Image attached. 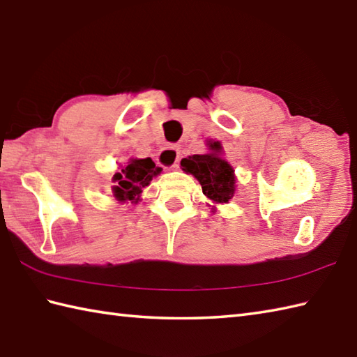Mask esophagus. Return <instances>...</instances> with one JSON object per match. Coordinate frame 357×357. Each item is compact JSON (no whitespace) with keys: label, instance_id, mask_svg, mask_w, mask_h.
Wrapping results in <instances>:
<instances>
[{"label":"esophagus","instance_id":"1","mask_svg":"<svg viewBox=\"0 0 357 357\" xmlns=\"http://www.w3.org/2000/svg\"><path fill=\"white\" fill-rule=\"evenodd\" d=\"M180 160V151L177 146H166L158 152L157 162L165 169H174L178 165Z\"/></svg>","mask_w":357,"mask_h":357}]
</instances>
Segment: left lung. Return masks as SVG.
Returning <instances> with one entry per match:
<instances>
[{
	"label": "left lung",
	"mask_w": 357,
	"mask_h": 357,
	"mask_svg": "<svg viewBox=\"0 0 357 357\" xmlns=\"http://www.w3.org/2000/svg\"><path fill=\"white\" fill-rule=\"evenodd\" d=\"M208 154L189 155L180 162L181 169L199 180L202 191L214 203H228L236 191L234 169L220 157V142H209Z\"/></svg>",
	"instance_id": "left-lung-1"
}]
</instances>
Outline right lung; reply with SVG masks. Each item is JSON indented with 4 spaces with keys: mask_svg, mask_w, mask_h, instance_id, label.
Here are the masks:
<instances>
[{
    "mask_svg": "<svg viewBox=\"0 0 357 357\" xmlns=\"http://www.w3.org/2000/svg\"><path fill=\"white\" fill-rule=\"evenodd\" d=\"M162 168H157L151 158H132L126 166H121L112 177V191L119 202H138L143 188H146L152 177L158 176Z\"/></svg>",
    "mask_w": 357,
    "mask_h": 357,
    "instance_id": "1",
    "label": "right lung"
}]
</instances>
